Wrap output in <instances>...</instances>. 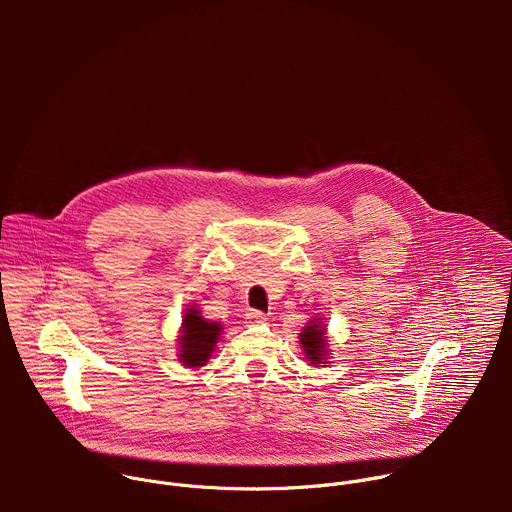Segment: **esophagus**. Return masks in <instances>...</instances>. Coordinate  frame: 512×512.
Returning a JSON list of instances; mask_svg holds the SVG:
<instances>
[{"label": "esophagus", "mask_w": 512, "mask_h": 512, "mask_svg": "<svg viewBox=\"0 0 512 512\" xmlns=\"http://www.w3.org/2000/svg\"><path fill=\"white\" fill-rule=\"evenodd\" d=\"M245 322H247L249 326H259V324L267 322V316H265L263 312H259V310H249V312L245 314Z\"/></svg>", "instance_id": "1"}]
</instances>
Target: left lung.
Returning a JSON list of instances; mask_svg holds the SVG:
<instances>
[{"instance_id": "left-lung-1", "label": "left lung", "mask_w": 512, "mask_h": 512, "mask_svg": "<svg viewBox=\"0 0 512 512\" xmlns=\"http://www.w3.org/2000/svg\"><path fill=\"white\" fill-rule=\"evenodd\" d=\"M324 334H326V328L320 322H314V320L300 334V342L304 346V354L308 356V360L314 364V367H320V362H322L324 352H326L324 350L326 348Z\"/></svg>"}]
</instances>
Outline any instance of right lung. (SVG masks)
I'll list each match as a JSON object with an SVG mask.
<instances>
[{"label": "right lung", "mask_w": 512, "mask_h": 512, "mask_svg": "<svg viewBox=\"0 0 512 512\" xmlns=\"http://www.w3.org/2000/svg\"><path fill=\"white\" fill-rule=\"evenodd\" d=\"M218 336H221V324L204 320L196 308H190L182 320L180 336V360L184 367L206 364Z\"/></svg>", "instance_id": "right-lung-1"}]
</instances>
